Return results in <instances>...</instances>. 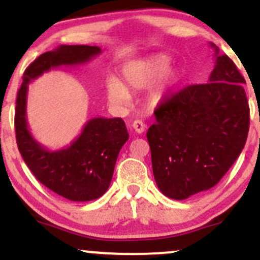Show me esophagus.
<instances>
[{
    "instance_id": "1",
    "label": "esophagus",
    "mask_w": 260,
    "mask_h": 260,
    "mask_svg": "<svg viewBox=\"0 0 260 260\" xmlns=\"http://www.w3.org/2000/svg\"><path fill=\"white\" fill-rule=\"evenodd\" d=\"M132 127H133V129L136 131L137 133H143L145 131V124H144V122L143 121H140V120H136L132 123Z\"/></svg>"
}]
</instances>
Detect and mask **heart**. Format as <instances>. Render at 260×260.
I'll list each match as a JSON object with an SVG mask.
<instances>
[{
	"label": "heart",
	"mask_w": 260,
	"mask_h": 260,
	"mask_svg": "<svg viewBox=\"0 0 260 260\" xmlns=\"http://www.w3.org/2000/svg\"><path fill=\"white\" fill-rule=\"evenodd\" d=\"M171 58L168 55H155L148 58L131 61L123 67V78L127 88L139 90L161 82L150 92V99L154 103H160L168 94L169 89L180 82L181 76L176 71H170ZM109 99L113 103L122 104L127 101L128 90L118 79L110 78L106 83Z\"/></svg>",
	"instance_id": "b5f03b06"
}]
</instances>
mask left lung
<instances>
[{
  "label": "left lung",
  "mask_w": 260,
  "mask_h": 260,
  "mask_svg": "<svg viewBox=\"0 0 260 260\" xmlns=\"http://www.w3.org/2000/svg\"><path fill=\"white\" fill-rule=\"evenodd\" d=\"M215 67L209 83L164 98L149 127L153 174L162 194L189 198L217 184L240 156L249 129L246 80L213 43Z\"/></svg>",
  "instance_id": "1"
}]
</instances>
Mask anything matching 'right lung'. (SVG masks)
Instances as JSON below:
<instances>
[{"label": "right lung", "mask_w": 260, "mask_h": 260, "mask_svg": "<svg viewBox=\"0 0 260 260\" xmlns=\"http://www.w3.org/2000/svg\"><path fill=\"white\" fill-rule=\"evenodd\" d=\"M101 53L98 46L61 45L29 64L17 94L16 139L23 160L45 187L72 202L100 198L111 183L118 153L129 134L120 117L89 120L70 147L51 151L32 138L26 123L28 84L44 72L59 66H77Z\"/></svg>", "instance_id": "right-lung-1"}]
</instances>
